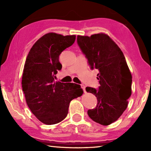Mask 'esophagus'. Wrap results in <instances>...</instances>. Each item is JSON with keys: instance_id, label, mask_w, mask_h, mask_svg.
I'll list each match as a JSON object with an SVG mask.
<instances>
[{"instance_id": "1", "label": "esophagus", "mask_w": 151, "mask_h": 151, "mask_svg": "<svg viewBox=\"0 0 151 151\" xmlns=\"http://www.w3.org/2000/svg\"><path fill=\"white\" fill-rule=\"evenodd\" d=\"M81 87H82V88L83 89V91H84V93H86V90H85V88H86V86H85V85H81Z\"/></svg>"}]
</instances>
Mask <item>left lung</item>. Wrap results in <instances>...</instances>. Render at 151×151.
<instances>
[{
    "label": "left lung",
    "instance_id": "left-lung-1",
    "mask_svg": "<svg viewBox=\"0 0 151 151\" xmlns=\"http://www.w3.org/2000/svg\"><path fill=\"white\" fill-rule=\"evenodd\" d=\"M77 42L91 68L99 70V90L86 88L97 99L96 106L88 110V115L97 123L107 126L118 120L127 108L132 93L131 71L123 52L108 35H78Z\"/></svg>",
    "mask_w": 151,
    "mask_h": 151
}]
</instances>
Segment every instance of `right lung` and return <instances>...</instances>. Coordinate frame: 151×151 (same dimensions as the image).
Returning a JSON list of instances; mask_svg holds the SVG:
<instances>
[{"instance_id":"1","label":"right lung","mask_w":151,"mask_h":151,"mask_svg":"<svg viewBox=\"0 0 151 151\" xmlns=\"http://www.w3.org/2000/svg\"><path fill=\"white\" fill-rule=\"evenodd\" d=\"M75 39V35L47 33L33 45L27 55L22 77V91L30 111L45 124H55L65 119L70 101L83 94L79 85L55 82L54 79L62 68L59 55Z\"/></svg>"}]
</instances>
